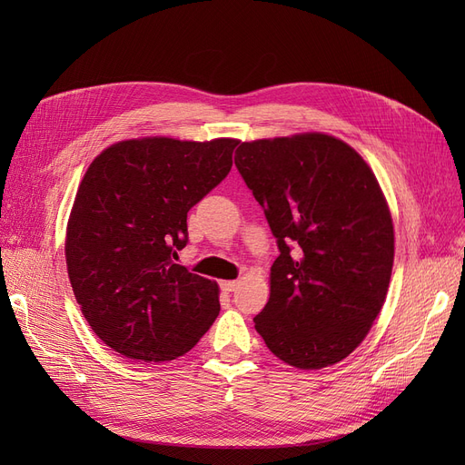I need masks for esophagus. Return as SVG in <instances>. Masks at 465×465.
I'll use <instances>...</instances> for the list:
<instances>
[{
  "instance_id": "obj_1",
  "label": "esophagus",
  "mask_w": 465,
  "mask_h": 465,
  "mask_svg": "<svg viewBox=\"0 0 465 465\" xmlns=\"http://www.w3.org/2000/svg\"><path fill=\"white\" fill-rule=\"evenodd\" d=\"M237 286H239L237 281H223V282H220V288H223L224 292H233Z\"/></svg>"
}]
</instances>
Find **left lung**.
I'll use <instances>...</instances> for the list:
<instances>
[{
  "label": "left lung",
  "instance_id": "8db88e82",
  "mask_svg": "<svg viewBox=\"0 0 465 465\" xmlns=\"http://www.w3.org/2000/svg\"><path fill=\"white\" fill-rule=\"evenodd\" d=\"M235 167L279 247L256 331L294 368L341 361L381 312L394 265L392 216L373 171L326 134L241 143Z\"/></svg>",
  "mask_w": 465,
  "mask_h": 465
}]
</instances>
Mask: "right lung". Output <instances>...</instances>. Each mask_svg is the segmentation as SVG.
Listing matches in <instances>:
<instances>
[{
	"label": "right lung",
	"instance_id": "right-lung-1",
	"mask_svg": "<svg viewBox=\"0 0 465 465\" xmlns=\"http://www.w3.org/2000/svg\"><path fill=\"white\" fill-rule=\"evenodd\" d=\"M237 139H130L97 156L73 203L65 262L86 322L139 361L186 354L218 316L216 282L175 263L188 211L226 179Z\"/></svg>",
	"mask_w": 465,
	"mask_h": 465
}]
</instances>
